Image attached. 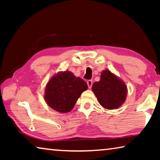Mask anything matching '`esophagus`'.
<instances>
[{"mask_svg": "<svg viewBox=\"0 0 160 160\" xmlns=\"http://www.w3.org/2000/svg\"><path fill=\"white\" fill-rule=\"evenodd\" d=\"M87 84H88V88L90 89L92 88V84H93L92 80H88V81H87Z\"/></svg>", "mask_w": 160, "mask_h": 160, "instance_id": "34e87169", "label": "esophagus"}]
</instances>
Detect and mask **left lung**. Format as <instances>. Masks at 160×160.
<instances>
[{
  "label": "left lung",
  "mask_w": 160,
  "mask_h": 160,
  "mask_svg": "<svg viewBox=\"0 0 160 160\" xmlns=\"http://www.w3.org/2000/svg\"><path fill=\"white\" fill-rule=\"evenodd\" d=\"M92 89L99 104L107 109L121 106L127 95L125 83L108 70L102 72L100 80L94 82Z\"/></svg>",
  "instance_id": "obj_1"
}]
</instances>
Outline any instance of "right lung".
<instances>
[{"mask_svg":"<svg viewBox=\"0 0 160 160\" xmlns=\"http://www.w3.org/2000/svg\"><path fill=\"white\" fill-rule=\"evenodd\" d=\"M88 88L85 80L76 78L71 72H61L48 81L44 98L54 110L68 113L73 109L78 99Z\"/></svg>","mask_w":160,"mask_h":160,"instance_id":"1","label":"right lung"}]
</instances>
